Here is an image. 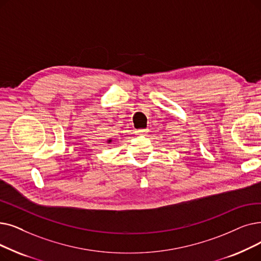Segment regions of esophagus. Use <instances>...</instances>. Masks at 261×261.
<instances>
[{
  "instance_id": "34e87169",
  "label": "esophagus",
  "mask_w": 261,
  "mask_h": 261,
  "mask_svg": "<svg viewBox=\"0 0 261 261\" xmlns=\"http://www.w3.org/2000/svg\"><path fill=\"white\" fill-rule=\"evenodd\" d=\"M148 129H139L135 131V133H137V135H146L147 133H148Z\"/></svg>"
}]
</instances>
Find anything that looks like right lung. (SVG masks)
Returning <instances> with one entry per match:
<instances>
[{
  "label": "right lung",
  "mask_w": 261,
  "mask_h": 261,
  "mask_svg": "<svg viewBox=\"0 0 261 261\" xmlns=\"http://www.w3.org/2000/svg\"><path fill=\"white\" fill-rule=\"evenodd\" d=\"M108 142H109V143H110V142H112V140H109V141H108Z\"/></svg>",
  "instance_id": "1"
}]
</instances>
